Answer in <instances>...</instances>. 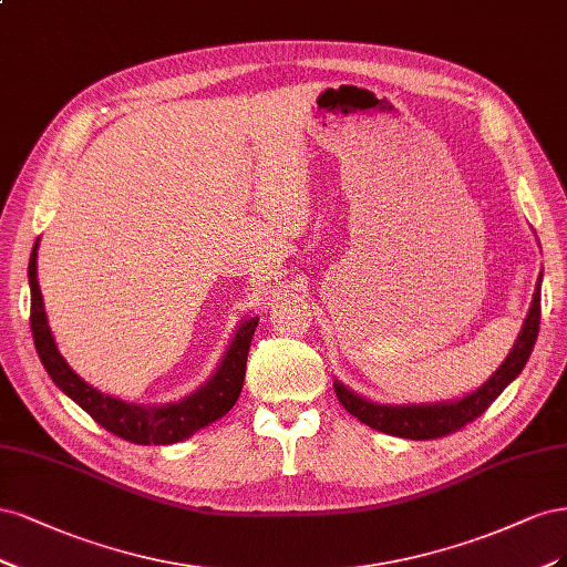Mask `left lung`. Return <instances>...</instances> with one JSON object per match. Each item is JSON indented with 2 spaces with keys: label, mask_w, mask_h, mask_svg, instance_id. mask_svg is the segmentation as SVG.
<instances>
[{
  "label": "left lung",
  "mask_w": 567,
  "mask_h": 567,
  "mask_svg": "<svg viewBox=\"0 0 567 567\" xmlns=\"http://www.w3.org/2000/svg\"><path fill=\"white\" fill-rule=\"evenodd\" d=\"M542 276L535 287L533 306L520 327V334L508 351L506 360L499 364L483 386L466 393L460 400H445V403H424V405H381L374 400L362 398L353 393L349 386H343L339 379H334V393L339 403L358 416L362 424H368L374 431L408 437V441H431V437H443L447 433L460 431L462 426L471 424L473 419L481 416L497 395L514 381L535 349L537 332H539V316H542Z\"/></svg>",
  "instance_id": "left-lung-1"
}]
</instances>
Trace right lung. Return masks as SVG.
Here are the masks:
<instances>
[{
  "label": "right lung",
  "instance_id": "right-lung-1",
  "mask_svg": "<svg viewBox=\"0 0 567 567\" xmlns=\"http://www.w3.org/2000/svg\"><path fill=\"white\" fill-rule=\"evenodd\" d=\"M38 247L40 240L34 243L28 264L30 330L34 349H38V355L53 383L68 398L75 400L105 431L136 445H172L186 441L195 431L214 424L216 419H221L237 403L245 381L249 343L259 324V318L243 320V324L235 330L221 362H218L216 372L188 398L167 405L124 403L120 398L105 395L94 386H89L78 372H72V368L61 355L49 330L42 289L38 282Z\"/></svg>",
  "mask_w": 567,
  "mask_h": 567
}]
</instances>
